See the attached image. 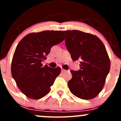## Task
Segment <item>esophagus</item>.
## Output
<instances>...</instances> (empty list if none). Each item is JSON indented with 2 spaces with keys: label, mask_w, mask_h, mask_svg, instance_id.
I'll use <instances>...</instances> for the list:
<instances>
[{
  "label": "esophagus",
  "mask_w": 121,
  "mask_h": 121,
  "mask_svg": "<svg viewBox=\"0 0 121 121\" xmlns=\"http://www.w3.org/2000/svg\"><path fill=\"white\" fill-rule=\"evenodd\" d=\"M66 72V70H65V69H61V72H62V73H64V72Z\"/></svg>",
  "instance_id": "1"
}]
</instances>
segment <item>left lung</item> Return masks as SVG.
Returning a JSON list of instances; mask_svg holds the SVG:
<instances>
[{"mask_svg": "<svg viewBox=\"0 0 121 121\" xmlns=\"http://www.w3.org/2000/svg\"><path fill=\"white\" fill-rule=\"evenodd\" d=\"M65 44L73 60L79 59L80 69L71 70L68 82L75 96L91 99L98 95L105 85L110 68V60L102 41L94 35L78 30H65Z\"/></svg>", "mask_w": 121, "mask_h": 121, "instance_id": "left-lung-1", "label": "left lung"}]
</instances>
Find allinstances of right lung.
Instances as JSON below:
<instances>
[{
    "mask_svg": "<svg viewBox=\"0 0 121 121\" xmlns=\"http://www.w3.org/2000/svg\"><path fill=\"white\" fill-rule=\"evenodd\" d=\"M65 39L62 30L30 33L16 47L11 62V74L17 87L28 98L38 99L51 91L61 68L43 66L51 47Z\"/></svg>",
    "mask_w": 121,
    "mask_h": 121,
    "instance_id": "right-lung-1",
    "label": "right lung"
}]
</instances>
